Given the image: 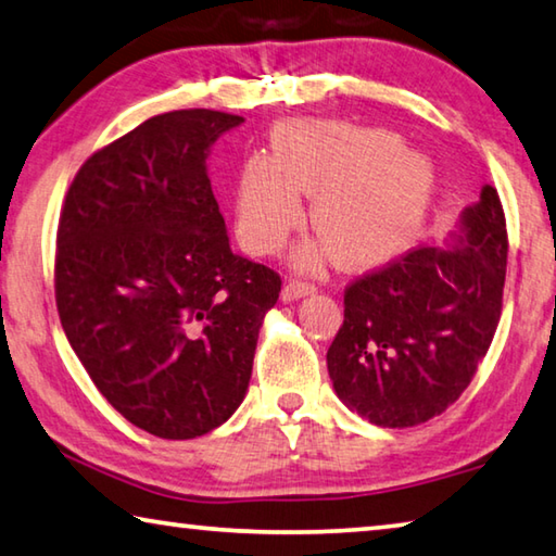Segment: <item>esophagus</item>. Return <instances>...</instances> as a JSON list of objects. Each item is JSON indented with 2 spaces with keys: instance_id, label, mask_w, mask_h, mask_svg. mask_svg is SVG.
<instances>
[{
  "instance_id": "obj_1",
  "label": "esophagus",
  "mask_w": 556,
  "mask_h": 556,
  "mask_svg": "<svg viewBox=\"0 0 556 556\" xmlns=\"http://www.w3.org/2000/svg\"><path fill=\"white\" fill-rule=\"evenodd\" d=\"M316 291V285L314 281H304V279H289L285 289H281V299L285 301H294V299H301V296H308L314 294Z\"/></svg>"
}]
</instances>
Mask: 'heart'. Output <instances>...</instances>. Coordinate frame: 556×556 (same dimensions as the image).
Here are the masks:
<instances>
[{"label": "heart", "mask_w": 556, "mask_h": 556, "mask_svg": "<svg viewBox=\"0 0 556 556\" xmlns=\"http://www.w3.org/2000/svg\"><path fill=\"white\" fill-rule=\"evenodd\" d=\"M434 166L384 129L287 122L269 156H250L235 188V225L255 255L277 252L301 220V195H316L314 228L348 267L390 260L412 240L434 193ZM321 257L301 252L304 265Z\"/></svg>", "instance_id": "obj_1"}]
</instances>
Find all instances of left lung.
I'll use <instances>...</instances> for the list:
<instances>
[{
	"mask_svg": "<svg viewBox=\"0 0 556 556\" xmlns=\"http://www.w3.org/2000/svg\"><path fill=\"white\" fill-rule=\"evenodd\" d=\"M507 228L493 186L464 211L454 250L417 248L345 287L328 375L348 409L402 429L451 407L493 343Z\"/></svg>",
	"mask_w": 556,
	"mask_h": 556,
	"instance_id": "left-lung-1",
	"label": "left lung"
}]
</instances>
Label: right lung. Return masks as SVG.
Wrapping results in <instances>:
<instances>
[{
    "instance_id": "1",
    "label": "right lung",
    "mask_w": 556,
    "mask_h": 556,
    "mask_svg": "<svg viewBox=\"0 0 556 556\" xmlns=\"http://www.w3.org/2000/svg\"><path fill=\"white\" fill-rule=\"evenodd\" d=\"M240 115L174 110L98 149L65 193L55 306L112 407L159 439L220 427L248 392L275 269L232 255L205 159Z\"/></svg>"
}]
</instances>
